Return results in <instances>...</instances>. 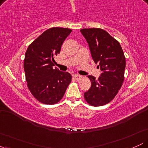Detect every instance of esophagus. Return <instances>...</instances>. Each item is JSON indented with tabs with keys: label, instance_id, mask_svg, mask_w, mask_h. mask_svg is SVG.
Segmentation results:
<instances>
[{
	"label": "esophagus",
	"instance_id": "esophagus-1",
	"mask_svg": "<svg viewBox=\"0 0 148 148\" xmlns=\"http://www.w3.org/2000/svg\"><path fill=\"white\" fill-rule=\"evenodd\" d=\"M73 76H74V78L76 80V81H78V80H79L81 78V76L79 75V74H74Z\"/></svg>",
	"mask_w": 148,
	"mask_h": 148
}]
</instances>
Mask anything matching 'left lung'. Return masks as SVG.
I'll return each instance as SVG.
<instances>
[{"mask_svg":"<svg viewBox=\"0 0 148 148\" xmlns=\"http://www.w3.org/2000/svg\"><path fill=\"white\" fill-rule=\"evenodd\" d=\"M81 33L89 45L92 57L101 69L98 79L88 76L91 87L84 93L87 103L101 106L114 99L125 79L126 60L118 40L101 28H84Z\"/></svg>","mask_w":148,"mask_h":148,"instance_id":"obj_1","label":"left lung"}]
</instances>
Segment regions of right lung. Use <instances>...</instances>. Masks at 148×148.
I'll return each mask as SVG.
<instances>
[{
    "label": "right lung",
    "instance_id": "right-lung-1",
    "mask_svg": "<svg viewBox=\"0 0 148 148\" xmlns=\"http://www.w3.org/2000/svg\"><path fill=\"white\" fill-rule=\"evenodd\" d=\"M72 32L69 28L53 27L45 30L28 46L23 68L27 86L37 101L45 104H56L63 97L72 81L68 72L54 69V56Z\"/></svg>",
    "mask_w": 148,
    "mask_h": 148
}]
</instances>
